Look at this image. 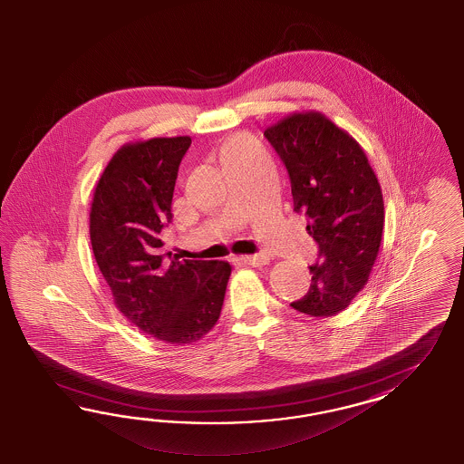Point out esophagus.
I'll list each match as a JSON object with an SVG mask.
<instances>
[{
    "label": "esophagus",
    "instance_id": "esophagus-1",
    "mask_svg": "<svg viewBox=\"0 0 464 464\" xmlns=\"http://www.w3.org/2000/svg\"><path fill=\"white\" fill-rule=\"evenodd\" d=\"M239 262L245 266H253V267H264L270 262V256L267 253H256V255H245L239 256Z\"/></svg>",
    "mask_w": 464,
    "mask_h": 464
}]
</instances>
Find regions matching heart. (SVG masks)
<instances>
[{
    "label": "heart",
    "mask_w": 464,
    "mask_h": 464,
    "mask_svg": "<svg viewBox=\"0 0 464 464\" xmlns=\"http://www.w3.org/2000/svg\"><path fill=\"white\" fill-rule=\"evenodd\" d=\"M239 148H243V140H231L229 142H227V146H226V155L227 153H231V151H237V150H239Z\"/></svg>",
    "instance_id": "b5f03b06"
}]
</instances>
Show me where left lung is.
<instances>
[{
    "instance_id": "left-lung-1",
    "label": "left lung",
    "mask_w": 464,
    "mask_h": 464,
    "mask_svg": "<svg viewBox=\"0 0 464 464\" xmlns=\"http://www.w3.org/2000/svg\"><path fill=\"white\" fill-rule=\"evenodd\" d=\"M281 156L295 211L308 218L318 243L311 285L291 306L309 316H334L364 289L380 252L384 202L361 144L324 113L295 112L264 132Z\"/></svg>"
}]
</instances>
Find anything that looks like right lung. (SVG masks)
<instances>
[{"mask_svg": "<svg viewBox=\"0 0 464 464\" xmlns=\"http://www.w3.org/2000/svg\"><path fill=\"white\" fill-rule=\"evenodd\" d=\"M188 136L124 144L103 169L90 209V239L113 303L156 340L192 343L219 320L231 266L163 253L161 229Z\"/></svg>", "mask_w": 464, "mask_h": 464, "instance_id": "add662e5", "label": "right lung"}]
</instances>
